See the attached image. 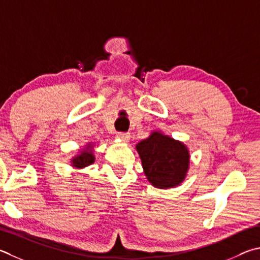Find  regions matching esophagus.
<instances>
[{
	"instance_id": "1",
	"label": "esophagus",
	"mask_w": 260,
	"mask_h": 260,
	"mask_svg": "<svg viewBox=\"0 0 260 260\" xmlns=\"http://www.w3.org/2000/svg\"><path fill=\"white\" fill-rule=\"evenodd\" d=\"M116 138L121 140V141H125V142H127V141L129 140L131 135H129V133H122V132H120V133H117Z\"/></svg>"
}]
</instances>
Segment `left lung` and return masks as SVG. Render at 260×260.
I'll use <instances>...</instances> for the list:
<instances>
[{
	"instance_id": "obj_1",
	"label": "left lung",
	"mask_w": 260,
	"mask_h": 260,
	"mask_svg": "<svg viewBox=\"0 0 260 260\" xmlns=\"http://www.w3.org/2000/svg\"><path fill=\"white\" fill-rule=\"evenodd\" d=\"M144 174L153 186L168 188L176 186L185 178L190 164V153L185 145L159 132L136 145Z\"/></svg>"
}]
</instances>
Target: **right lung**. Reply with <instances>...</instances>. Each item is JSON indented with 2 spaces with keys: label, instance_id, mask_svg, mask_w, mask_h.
<instances>
[{
  "label": "right lung",
  "instance_id": "obj_1",
  "mask_svg": "<svg viewBox=\"0 0 260 260\" xmlns=\"http://www.w3.org/2000/svg\"><path fill=\"white\" fill-rule=\"evenodd\" d=\"M89 148H91V145L88 144L86 149H84L82 152L77 155V157H75L72 160L74 167L83 168L94 162V155L92 154V150Z\"/></svg>",
  "mask_w": 260,
  "mask_h": 260
}]
</instances>
